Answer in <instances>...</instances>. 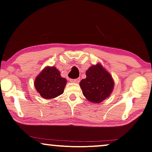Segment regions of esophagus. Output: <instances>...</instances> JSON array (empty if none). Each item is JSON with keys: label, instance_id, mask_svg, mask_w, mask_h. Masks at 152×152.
<instances>
[{"label": "esophagus", "instance_id": "34e87169", "mask_svg": "<svg viewBox=\"0 0 152 152\" xmlns=\"http://www.w3.org/2000/svg\"><path fill=\"white\" fill-rule=\"evenodd\" d=\"M79 80H80V78H75V79L71 80V81L73 82V83H77L79 82Z\"/></svg>", "mask_w": 152, "mask_h": 152}]
</instances>
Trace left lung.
Listing matches in <instances>:
<instances>
[{"instance_id":"8db88e82","label":"left lung","mask_w":152,"mask_h":152,"mask_svg":"<svg viewBox=\"0 0 152 152\" xmlns=\"http://www.w3.org/2000/svg\"><path fill=\"white\" fill-rule=\"evenodd\" d=\"M80 82L83 95L91 102L100 103L110 95L114 83L111 75L98 64L90 66Z\"/></svg>"}]
</instances>
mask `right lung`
<instances>
[{
  "mask_svg": "<svg viewBox=\"0 0 152 152\" xmlns=\"http://www.w3.org/2000/svg\"><path fill=\"white\" fill-rule=\"evenodd\" d=\"M66 80L55 67H45L36 78L34 86L42 97L55 98L64 93Z\"/></svg>",
  "mask_w": 152,
  "mask_h": 152,
  "instance_id": "add662e5",
  "label": "right lung"
}]
</instances>
